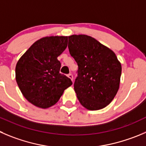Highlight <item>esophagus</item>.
Here are the masks:
<instances>
[{
	"label": "esophagus",
	"instance_id": "esophagus-1",
	"mask_svg": "<svg viewBox=\"0 0 146 146\" xmlns=\"http://www.w3.org/2000/svg\"><path fill=\"white\" fill-rule=\"evenodd\" d=\"M68 77H69V78H70L71 80H72V81H73V75H72V74H68Z\"/></svg>",
	"mask_w": 146,
	"mask_h": 146
}]
</instances>
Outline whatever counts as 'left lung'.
I'll return each instance as SVG.
<instances>
[{"label":"left lung","mask_w":146,"mask_h":146,"mask_svg":"<svg viewBox=\"0 0 146 146\" xmlns=\"http://www.w3.org/2000/svg\"><path fill=\"white\" fill-rule=\"evenodd\" d=\"M68 38L69 53L78 65L74 88L79 101L90 110L105 108L118 91L121 64L112 50L92 37Z\"/></svg>","instance_id":"1"}]
</instances>
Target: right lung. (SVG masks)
Wrapping results in <instances>:
<instances>
[{"label": "right lung", "instance_id": "obj_1", "mask_svg": "<svg viewBox=\"0 0 146 146\" xmlns=\"http://www.w3.org/2000/svg\"><path fill=\"white\" fill-rule=\"evenodd\" d=\"M67 36L44 37L36 41L20 58L16 80L24 98L35 106L48 108L60 99L72 82L59 71L57 57L67 46Z\"/></svg>", "mask_w": 146, "mask_h": 146}]
</instances>
